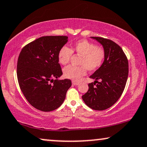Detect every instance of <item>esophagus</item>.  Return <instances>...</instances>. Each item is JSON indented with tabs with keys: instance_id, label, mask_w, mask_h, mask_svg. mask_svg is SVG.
Listing matches in <instances>:
<instances>
[{
	"instance_id": "esophagus-1",
	"label": "esophagus",
	"mask_w": 147,
	"mask_h": 147,
	"mask_svg": "<svg viewBox=\"0 0 147 147\" xmlns=\"http://www.w3.org/2000/svg\"><path fill=\"white\" fill-rule=\"evenodd\" d=\"M72 84H73V85H74V86H78V85H79V84H80V82L73 81V82H72Z\"/></svg>"
}]
</instances>
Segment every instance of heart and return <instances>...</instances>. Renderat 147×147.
<instances>
[{
	"label": "heart",
	"instance_id": "heart-1",
	"mask_svg": "<svg viewBox=\"0 0 147 147\" xmlns=\"http://www.w3.org/2000/svg\"><path fill=\"white\" fill-rule=\"evenodd\" d=\"M82 56L80 61V67L69 65L63 69L65 78L74 81H78L86 75V69L92 71L99 68L105 57L104 51L95 44L87 41L80 40L72 44L71 49L63 46L58 53V61L61 65H66L71 59L72 53Z\"/></svg>",
	"mask_w": 147,
	"mask_h": 147
}]
</instances>
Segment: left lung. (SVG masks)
Wrapping results in <instances>:
<instances>
[{
	"label": "left lung",
	"mask_w": 147,
	"mask_h": 147,
	"mask_svg": "<svg viewBox=\"0 0 147 147\" xmlns=\"http://www.w3.org/2000/svg\"><path fill=\"white\" fill-rule=\"evenodd\" d=\"M91 38L102 45L105 57L102 65L90 77L95 81L88 84L89 89L82 100L92 109L104 110L113 106L121 96L128 76V62L123 50L114 41Z\"/></svg>",
	"instance_id": "8db88e82"
}]
</instances>
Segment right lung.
<instances>
[{
	"instance_id": "obj_1",
	"label": "right lung",
	"mask_w": 147,
	"mask_h": 147,
	"mask_svg": "<svg viewBox=\"0 0 147 147\" xmlns=\"http://www.w3.org/2000/svg\"><path fill=\"white\" fill-rule=\"evenodd\" d=\"M68 41L67 36H44L23 47L17 62V78L23 95L36 109L51 112L61 106L70 80L62 76L58 61L59 49Z\"/></svg>"
}]
</instances>
